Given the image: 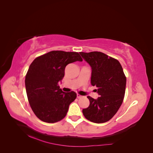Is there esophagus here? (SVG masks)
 <instances>
[{"label": "esophagus", "instance_id": "obj_1", "mask_svg": "<svg viewBox=\"0 0 153 153\" xmlns=\"http://www.w3.org/2000/svg\"><path fill=\"white\" fill-rule=\"evenodd\" d=\"M76 96H77V98H82V96H81V95H80L79 94H76Z\"/></svg>", "mask_w": 153, "mask_h": 153}]
</instances>
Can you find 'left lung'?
Instances as JSON below:
<instances>
[{
  "label": "left lung",
  "mask_w": 153,
  "mask_h": 153,
  "mask_svg": "<svg viewBox=\"0 0 153 153\" xmlns=\"http://www.w3.org/2000/svg\"><path fill=\"white\" fill-rule=\"evenodd\" d=\"M91 68V83L100 95L97 99L87 96L90 104L82 110L89 121L94 123L108 121L121 106L126 89V78L121 64L102 52H80Z\"/></svg>",
  "instance_id": "obj_1"
}]
</instances>
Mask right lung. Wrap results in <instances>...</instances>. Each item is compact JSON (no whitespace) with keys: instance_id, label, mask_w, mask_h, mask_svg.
<instances>
[{"instance_id":"1","label":"right lung","mask_w":153,"mask_h":153,"mask_svg":"<svg viewBox=\"0 0 153 153\" xmlns=\"http://www.w3.org/2000/svg\"><path fill=\"white\" fill-rule=\"evenodd\" d=\"M82 61L77 52L52 51L36 58L25 76L26 92L30 107L41 121L54 123L66 115L76 98L75 92H64L58 84L69 63Z\"/></svg>"}]
</instances>
